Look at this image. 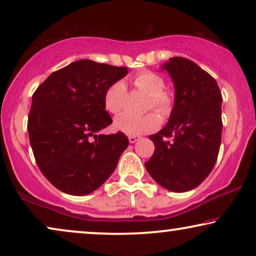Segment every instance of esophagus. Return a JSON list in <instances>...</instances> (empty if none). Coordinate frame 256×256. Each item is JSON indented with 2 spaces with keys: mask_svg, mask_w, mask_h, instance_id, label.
Segmentation results:
<instances>
[{
  "mask_svg": "<svg viewBox=\"0 0 256 256\" xmlns=\"http://www.w3.org/2000/svg\"><path fill=\"white\" fill-rule=\"evenodd\" d=\"M128 138H129V142H130V143H135L138 140V136H129Z\"/></svg>",
  "mask_w": 256,
  "mask_h": 256,
  "instance_id": "obj_1",
  "label": "esophagus"
}]
</instances>
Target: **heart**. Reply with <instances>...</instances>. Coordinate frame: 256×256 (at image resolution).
I'll use <instances>...</instances> for the list:
<instances>
[{"label": "heart", "instance_id": "heart-1", "mask_svg": "<svg viewBox=\"0 0 256 256\" xmlns=\"http://www.w3.org/2000/svg\"><path fill=\"white\" fill-rule=\"evenodd\" d=\"M132 82L136 88L149 96L148 108H152L160 114L166 115L171 110V96L166 90V82L162 76L150 71H143L135 74ZM127 88L124 82H116L108 87L104 92V104L108 113L118 114L124 108V96ZM160 126V118L155 113H149L143 116L122 114L114 121V127L127 135L136 136L149 132Z\"/></svg>", "mask_w": 256, "mask_h": 256}]
</instances>
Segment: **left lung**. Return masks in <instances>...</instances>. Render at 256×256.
Masks as SVG:
<instances>
[{
	"label": "left lung",
	"instance_id": "8db88e82",
	"mask_svg": "<svg viewBox=\"0 0 256 256\" xmlns=\"http://www.w3.org/2000/svg\"><path fill=\"white\" fill-rule=\"evenodd\" d=\"M174 87V104L162 130L150 135L155 152L146 169L166 190L186 192L211 172L222 143V96L216 79L183 57L162 65Z\"/></svg>",
	"mask_w": 256,
	"mask_h": 256
}]
</instances>
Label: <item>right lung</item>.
<instances>
[{
    "instance_id": "1",
    "label": "right lung",
    "mask_w": 256,
    "mask_h": 256,
    "mask_svg": "<svg viewBox=\"0 0 256 256\" xmlns=\"http://www.w3.org/2000/svg\"><path fill=\"white\" fill-rule=\"evenodd\" d=\"M127 73V68L82 59L51 73L34 93L30 144L42 174L58 190L88 194L113 174L128 138L98 132L113 122L104 92Z\"/></svg>"
}]
</instances>
